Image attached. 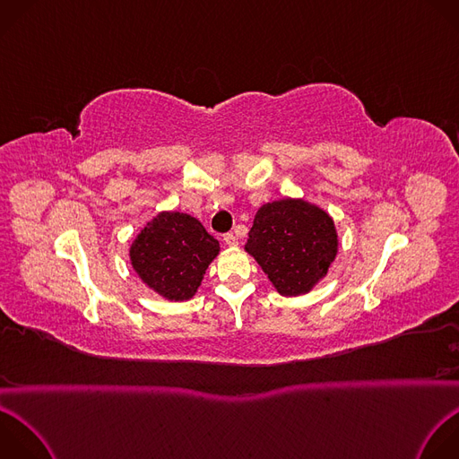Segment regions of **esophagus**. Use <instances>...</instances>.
I'll return each mask as SVG.
<instances>
[{
    "label": "esophagus",
    "mask_w": 459,
    "mask_h": 459,
    "mask_svg": "<svg viewBox=\"0 0 459 459\" xmlns=\"http://www.w3.org/2000/svg\"><path fill=\"white\" fill-rule=\"evenodd\" d=\"M223 241H225L227 247H238V238H236L232 232L225 234V236H223Z\"/></svg>",
    "instance_id": "1"
}]
</instances>
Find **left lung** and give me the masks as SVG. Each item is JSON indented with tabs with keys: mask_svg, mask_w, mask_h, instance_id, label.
Masks as SVG:
<instances>
[{
	"mask_svg": "<svg viewBox=\"0 0 459 459\" xmlns=\"http://www.w3.org/2000/svg\"><path fill=\"white\" fill-rule=\"evenodd\" d=\"M245 250L257 261L277 293H310L339 254L333 218L304 198L264 204L254 216Z\"/></svg>",
	"mask_w": 459,
	"mask_h": 459,
	"instance_id": "1",
	"label": "left lung"
}]
</instances>
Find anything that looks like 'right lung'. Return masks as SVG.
Segmentation results:
<instances>
[{"label": "right lung", "instance_id": "obj_1", "mask_svg": "<svg viewBox=\"0 0 459 459\" xmlns=\"http://www.w3.org/2000/svg\"><path fill=\"white\" fill-rule=\"evenodd\" d=\"M220 243L193 216L162 211L129 245V263L142 282L160 297L182 302L195 297Z\"/></svg>", "mask_w": 459, "mask_h": 459}]
</instances>
